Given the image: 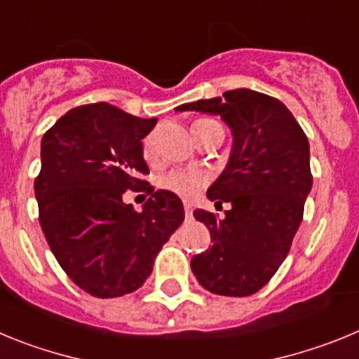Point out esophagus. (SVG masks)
I'll list each match as a JSON object with an SVG mask.
<instances>
[{"mask_svg":"<svg viewBox=\"0 0 359 359\" xmlns=\"http://www.w3.org/2000/svg\"><path fill=\"white\" fill-rule=\"evenodd\" d=\"M184 211H186V215L189 216L193 212V203L191 202H184Z\"/></svg>","mask_w":359,"mask_h":359,"instance_id":"34e87169","label":"esophagus"}]
</instances>
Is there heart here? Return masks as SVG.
<instances>
[{
  "instance_id": "b5f03b06",
  "label": "heart",
  "mask_w": 359,
  "mask_h": 359,
  "mask_svg": "<svg viewBox=\"0 0 359 359\" xmlns=\"http://www.w3.org/2000/svg\"><path fill=\"white\" fill-rule=\"evenodd\" d=\"M200 121V119H198ZM154 140L147 137L143 143V156L147 161L154 159ZM208 184V175L202 172H189V170H172L159 179V186L166 191H172L182 198L191 200L196 193Z\"/></svg>"
}]
</instances>
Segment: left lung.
Masks as SVG:
<instances>
[{
	"instance_id": "left-lung-1",
	"label": "left lung",
	"mask_w": 359,
	"mask_h": 359,
	"mask_svg": "<svg viewBox=\"0 0 359 359\" xmlns=\"http://www.w3.org/2000/svg\"><path fill=\"white\" fill-rule=\"evenodd\" d=\"M175 111L219 116L232 134L227 166L208 189L209 200L231 209L222 219L203 209L193 212L212 241L191 259L193 273L216 295H252L286 259L302 222L313 186L308 137L283 102L252 89Z\"/></svg>"
}]
</instances>
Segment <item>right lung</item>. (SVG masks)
I'll return each instance as SVG.
<instances>
[{"mask_svg":"<svg viewBox=\"0 0 359 359\" xmlns=\"http://www.w3.org/2000/svg\"><path fill=\"white\" fill-rule=\"evenodd\" d=\"M156 123L100 102L67 111L41 141L39 222L64 272L93 297L141 288L182 224V202L166 189L148 186L140 212L123 202L127 189L147 184L143 140Z\"/></svg>","mask_w":359,"mask_h":359,"instance_id":"1","label":"right lung"}]
</instances>
